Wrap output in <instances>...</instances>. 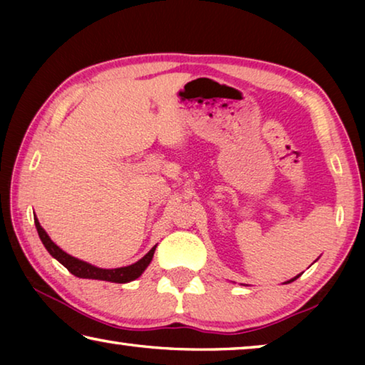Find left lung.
Instances as JSON below:
<instances>
[{
  "label": "left lung",
  "mask_w": 365,
  "mask_h": 365,
  "mask_svg": "<svg viewBox=\"0 0 365 365\" xmlns=\"http://www.w3.org/2000/svg\"><path fill=\"white\" fill-rule=\"evenodd\" d=\"M299 277H301V274H299V275H296V277H293V279H292V280H287L285 283H292V282H294L296 279H299Z\"/></svg>",
  "instance_id": "8db88e82"
}]
</instances>
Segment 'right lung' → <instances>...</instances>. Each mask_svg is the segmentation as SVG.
Returning a JSON list of instances; mask_svg holds the SVG:
<instances>
[{
	"label": "right lung",
	"mask_w": 365,
	"mask_h": 365,
	"mask_svg": "<svg viewBox=\"0 0 365 365\" xmlns=\"http://www.w3.org/2000/svg\"><path fill=\"white\" fill-rule=\"evenodd\" d=\"M35 227H36V232H38V237L41 240L43 246H45L49 255L63 264L72 275L78 277V279L104 280V282H113V283H128V282L137 280L138 277L146 270L148 265L151 264L154 251H156V246H158V245L153 246V248L140 259V261H137L132 265H125V267H117V269H101V267H96L93 264L82 261V259H77L71 255H67L66 251L61 250L59 246L48 237V233L45 232V228L40 225L36 215H35Z\"/></svg>",
	"instance_id": "add662e5"
}]
</instances>
